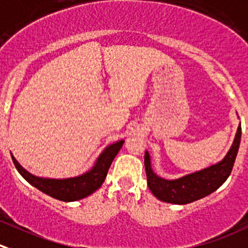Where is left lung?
<instances>
[{
	"mask_svg": "<svg viewBox=\"0 0 248 248\" xmlns=\"http://www.w3.org/2000/svg\"><path fill=\"white\" fill-rule=\"evenodd\" d=\"M241 140V124L237 127L234 141L222 161L203 170L189 173L177 179H165L154 172L149 151L144 155L146 179L151 193L163 202L186 205L210 195L228 179L234 166Z\"/></svg>",
	"mask_w": 248,
	"mask_h": 248,
	"instance_id": "left-lung-1",
	"label": "left lung"
}]
</instances>
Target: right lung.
I'll list each match as a JSON object with an SVG mask.
<instances>
[{
    "mask_svg": "<svg viewBox=\"0 0 248 248\" xmlns=\"http://www.w3.org/2000/svg\"><path fill=\"white\" fill-rule=\"evenodd\" d=\"M124 143V140L122 139V140L108 145L99 154V156L95 160L94 165L91 167V170H88L83 174L76 175V177L63 178V179L43 178L31 174L16 160V157L12 154L11 155L16 170L23 175L26 182L30 183L32 186L37 188L40 191L57 199V200L71 202V201H78L81 199L87 198V196H90L91 194H93L102 186L105 178H107L108 170H109L115 156L117 155Z\"/></svg>",
    "mask_w": 248,
    "mask_h": 248,
    "instance_id": "1",
    "label": "right lung"
}]
</instances>
